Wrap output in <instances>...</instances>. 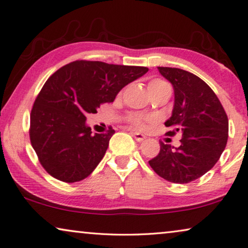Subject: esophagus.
Wrapping results in <instances>:
<instances>
[{
  "mask_svg": "<svg viewBox=\"0 0 248 248\" xmlns=\"http://www.w3.org/2000/svg\"><path fill=\"white\" fill-rule=\"evenodd\" d=\"M131 134H132V136L134 137V139L137 140V142H143L144 140L146 139V136L144 135V134H140V133H139V132H131Z\"/></svg>",
  "mask_w": 248,
  "mask_h": 248,
  "instance_id": "1",
  "label": "esophagus"
}]
</instances>
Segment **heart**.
Masks as SVG:
<instances>
[{
	"label": "heart",
	"instance_id": "obj_1",
	"mask_svg": "<svg viewBox=\"0 0 248 248\" xmlns=\"http://www.w3.org/2000/svg\"><path fill=\"white\" fill-rule=\"evenodd\" d=\"M164 86H169L166 82L162 81L159 78H155L152 79V81L148 83V91L151 90H155V89H161V87ZM128 122L131 123V125L136 127V128H144L146 126V123H151L153 122V119L150 116H143V115H139V114H131L128 117Z\"/></svg>",
	"mask_w": 248,
	"mask_h": 248
}]
</instances>
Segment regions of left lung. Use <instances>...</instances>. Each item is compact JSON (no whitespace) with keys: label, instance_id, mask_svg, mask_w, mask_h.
Listing matches in <instances>:
<instances>
[{"label":"left lung","instance_id":"obj_1","mask_svg":"<svg viewBox=\"0 0 248 248\" xmlns=\"http://www.w3.org/2000/svg\"><path fill=\"white\" fill-rule=\"evenodd\" d=\"M174 89L172 116L165 122L169 134H182L181 145L161 142L158 155L148 161L164 180L186 184L207 173L225 150L228 119L222 104L203 79L176 67H157Z\"/></svg>","mask_w":248,"mask_h":248}]
</instances>
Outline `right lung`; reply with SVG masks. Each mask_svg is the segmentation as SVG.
<instances>
[{
  "mask_svg": "<svg viewBox=\"0 0 248 248\" xmlns=\"http://www.w3.org/2000/svg\"><path fill=\"white\" fill-rule=\"evenodd\" d=\"M144 66L75 61L61 67L42 87L31 112V144L44 170L56 180H84L104 157L115 133L93 134L86 115L112 103L120 91L147 73Z\"/></svg>",
  "mask_w": 248,
  "mask_h": 248,
  "instance_id": "add662e5",
  "label": "right lung"
}]
</instances>
